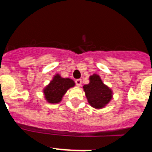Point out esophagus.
Here are the masks:
<instances>
[{
  "mask_svg": "<svg viewBox=\"0 0 152 152\" xmlns=\"http://www.w3.org/2000/svg\"><path fill=\"white\" fill-rule=\"evenodd\" d=\"M75 83H76V85H77V87H80V86H81L82 80H81V79H77V80H75Z\"/></svg>",
  "mask_w": 152,
  "mask_h": 152,
  "instance_id": "34e87169",
  "label": "esophagus"
}]
</instances>
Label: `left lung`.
<instances>
[{
    "mask_svg": "<svg viewBox=\"0 0 152 152\" xmlns=\"http://www.w3.org/2000/svg\"><path fill=\"white\" fill-rule=\"evenodd\" d=\"M89 80V84L83 87L88 103L95 109L104 108L112 100V89L106 85L96 74L91 75Z\"/></svg>",
    "mask_w": 152,
    "mask_h": 152,
    "instance_id": "1",
    "label": "left lung"
}]
</instances>
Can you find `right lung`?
Here are the masks:
<instances>
[{
	"label": "right lung",
	"instance_id": "add662e5",
	"mask_svg": "<svg viewBox=\"0 0 152 152\" xmlns=\"http://www.w3.org/2000/svg\"><path fill=\"white\" fill-rule=\"evenodd\" d=\"M75 83L71 78H63L59 74H56L49 84L42 91L45 100L49 103H58L68 89L75 87Z\"/></svg>",
	"mask_w": 152,
	"mask_h": 152
}]
</instances>
